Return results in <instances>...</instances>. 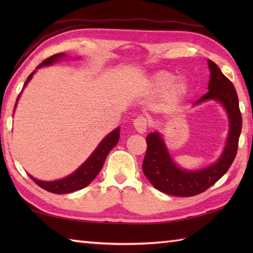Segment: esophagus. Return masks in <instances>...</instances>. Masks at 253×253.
Returning <instances> with one entry per match:
<instances>
[{
	"label": "esophagus",
	"mask_w": 253,
	"mask_h": 253,
	"mask_svg": "<svg viewBox=\"0 0 253 253\" xmlns=\"http://www.w3.org/2000/svg\"><path fill=\"white\" fill-rule=\"evenodd\" d=\"M133 126H135L136 130L140 133H144L147 131L148 128V122L143 116L137 117L136 120H133Z\"/></svg>",
	"instance_id": "esophagus-1"
}]
</instances>
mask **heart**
Masks as SVG:
<instances>
[{
    "instance_id": "1",
    "label": "heart",
    "mask_w": 253,
    "mask_h": 253,
    "mask_svg": "<svg viewBox=\"0 0 253 253\" xmlns=\"http://www.w3.org/2000/svg\"><path fill=\"white\" fill-rule=\"evenodd\" d=\"M175 75L169 72H160L154 76V84L160 90H166L169 88L175 82ZM188 90V84L185 80H178L175 84H173L169 91V99L171 101H176L181 98Z\"/></svg>"
}]
</instances>
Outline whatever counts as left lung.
<instances>
[{
	"label": "left lung",
	"mask_w": 253,
	"mask_h": 253,
	"mask_svg": "<svg viewBox=\"0 0 253 253\" xmlns=\"http://www.w3.org/2000/svg\"><path fill=\"white\" fill-rule=\"evenodd\" d=\"M211 72L209 92L196 104L207 100H217L224 105L229 117V135L222 157L209 168L188 171L179 169L166 149L159 132H150L146 138L147 151L142 163L143 174L155 189L177 197H192L206 191L221 178L233 164L238 150L243 126L238 95L232 82L225 76L215 63L209 60Z\"/></svg>",
	"instance_id": "8db88e82"
}]
</instances>
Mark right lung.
<instances>
[{
    "instance_id": "1",
    "label": "right lung",
    "mask_w": 253,
    "mask_h": 253,
    "mask_svg": "<svg viewBox=\"0 0 253 253\" xmlns=\"http://www.w3.org/2000/svg\"><path fill=\"white\" fill-rule=\"evenodd\" d=\"M65 56L66 55L64 54V53H57V54L47 57L46 60L42 62L37 68L51 65L52 63L56 62L58 58L65 57ZM35 73L36 71L32 72L29 75L24 84V87H26V84L30 82V79L32 78V76H34ZM120 130H121V127H118L115 130H113L110 135H107L103 140L101 141L98 148L94 150V152L91 154V157L85 161V162L80 166L75 173L69 175L68 177H65V178L55 180V181H41L29 175L30 178L34 180L38 186L43 188L44 190L50 191L52 193H57V195L71 193V192L83 189V188L87 187L90 182L95 178V176L99 174L102 166L104 164V161L107 157V154L110 153L111 150L116 146L118 140H120Z\"/></svg>"
}]
</instances>
